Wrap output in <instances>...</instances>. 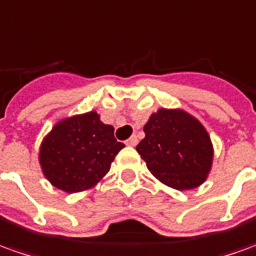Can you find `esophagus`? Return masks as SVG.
Instances as JSON below:
<instances>
[{"label":"esophagus","mask_w":256,"mask_h":256,"mask_svg":"<svg viewBox=\"0 0 256 256\" xmlns=\"http://www.w3.org/2000/svg\"><path fill=\"white\" fill-rule=\"evenodd\" d=\"M137 142H138V140H137V136H132L128 142H126V144H128V146H130V147H134L136 144H137Z\"/></svg>","instance_id":"34e87169"}]
</instances>
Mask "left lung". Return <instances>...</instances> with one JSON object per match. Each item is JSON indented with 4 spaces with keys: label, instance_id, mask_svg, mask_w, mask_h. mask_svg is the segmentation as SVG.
<instances>
[{
    "label": "left lung",
    "instance_id": "obj_1",
    "mask_svg": "<svg viewBox=\"0 0 256 256\" xmlns=\"http://www.w3.org/2000/svg\"><path fill=\"white\" fill-rule=\"evenodd\" d=\"M136 147L150 172L168 186L188 190L202 185L212 168L213 146L206 128L180 109H160L144 126Z\"/></svg>",
    "mask_w": 256,
    "mask_h": 256
}]
</instances>
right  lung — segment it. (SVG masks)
I'll return each instance as SVG.
<instances>
[{"instance_id":"add662e5","label":"right lung","mask_w":256,"mask_h":256,"mask_svg":"<svg viewBox=\"0 0 256 256\" xmlns=\"http://www.w3.org/2000/svg\"><path fill=\"white\" fill-rule=\"evenodd\" d=\"M114 132V126L99 120L96 112L60 120L40 146L39 161L44 176L68 194L95 186L124 147Z\"/></svg>"}]
</instances>
